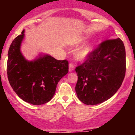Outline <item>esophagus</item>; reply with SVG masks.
Masks as SVG:
<instances>
[{
    "label": "esophagus",
    "mask_w": 135,
    "mask_h": 135,
    "mask_svg": "<svg viewBox=\"0 0 135 135\" xmlns=\"http://www.w3.org/2000/svg\"><path fill=\"white\" fill-rule=\"evenodd\" d=\"M74 70V66L73 64H69V71H70V72H71V71H73Z\"/></svg>",
    "instance_id": "34e87169"
}]
</instances>
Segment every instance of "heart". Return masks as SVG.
Segmentation results:
<instances>
[{"mask_svg":"<svg viewBox=\"0 0 135 135\" xmlns=\"http://www.w3.org/2000/svg\"><path fill=\"white\" fill-rule=\"evenodd\" d=\"M84 40H81L79 42L76 44V46H78L80 44L84 43ZM95 50V43L94 42H89L86 44L81 48L76 51L75 53V57L78 61H85L91 57L92 54Z\"/></svg>","mask_w":135,"mask_h":135,"instance_id":"heart-1","label":"heart"}]
</instances>
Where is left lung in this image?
<instances>
[{
	"instance_id": "8db88e82",
	"label": "left lung",
	"mask_w": 135,
	"mask_h": 135,
	"mask_svg": "<svg viewBox=\"0 0 135 135\" xmlns=\"http://www.w3.org/2000/svg\"><path fill=\"white\" fill-rule=\"evenodd\" d=\"M78 76L75 90L82 103L100 104L120 89L126 72V51L120 38L106 40L91 57L76 68Z\"/></svg>"
}]
</instances>
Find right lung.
<instances>
[{
	"mask_svg": "<svg viewBox=\"0 0 135 135\" xmlns=\"http://www.w3.org/2000/svg\"><path fill=\"white\" fill-rule=\"evenodd\" d=\"M25 30L9 47L7 76L9 83L20 99L32 105L51 101L59 81L68 72V61L57 60L49 54L39 53L27 60L21 51Z\"/></svg>",
	"mask_w": 135,
	"mask_h": 135,
	"instance_id": "obj_1",
	"label": "right lung"
}]
</instances>
